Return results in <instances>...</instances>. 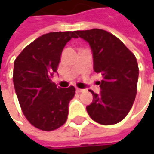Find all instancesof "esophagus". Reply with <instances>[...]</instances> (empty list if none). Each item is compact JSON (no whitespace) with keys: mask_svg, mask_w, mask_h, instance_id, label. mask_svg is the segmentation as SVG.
I'll list each match as a JSON object with an SVG mask.
<instances>
[{"mask_svg":"<svg viewBox=\"0 0 154 154\" xmlns=\"http://www.w3.org/2000/svg\"><path fill=\"white\" fill-rule=\"evenodd\" d=\"M84 91H85L84 89H81V88H77V93H81V92H84Z\"/></svg>","mask_w":154,"mask_h":154,"instance_id":"obj_1","label":"esophagus"}]
</instances>
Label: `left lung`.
Returning a JSON list of instances; mask_svg holds the SVG:
<instances>
[{
    "instance_id": "1",
    "label": "left lung",
    "mask_w": 154,
    "mask_h": 154,
    "mask_svg": "<svg viewBox=\"0 0 154 154\" xmlns=\"http://www.w3.org/2000/svg\"><path fill=\"white\" fill-rule=\"evenodd\" d=\"M89 43L94 57V69L103 79L99 82V94L86 107L93 120L102 125L121 121L133 106L137 92L138 64L134 53L118 37L103 29L76 31Z\"/></svg>"
}]
</instances>
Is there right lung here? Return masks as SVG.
<instances>
[{
    "label": "right lung",
    "mask_w": 154,
    "mask_h": 154,
    "mask_svg": "<svg viewBox=\"0 0 154 154\" xmlns=\"http://www.w3.org/2000/svg\"><path fill=\"white\" fill-rule=\"evenodd\" d=\"M76 31L52 32L41 35L16 58L13 83L23 114L31 125L44 131L61 127L68 119L69 103L76 89L57 88L51 81L60 55Z\"/></svg>",
    "instance_id": "right-lung-1"
}]
</instances>
